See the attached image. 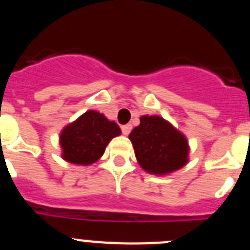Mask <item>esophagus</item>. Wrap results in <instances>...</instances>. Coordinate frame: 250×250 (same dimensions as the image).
<instances>
[{
  "label": "esophagus",
  "mask_w": 250,
  "mask_h": 250,
  "mask_svg": "<svg viewBox=\"0 0 250 250\" xmlns=\"http://www.w3.org/2000/svg\"><path fill=\"white\" fill-rule=\"evenodd\" d=\"M131 129H132V126L130 125V124H126V125H123V126H121V131H123L124 135H129L130 131H131Z\"/></svg>",
  "instance_id": "obj_1"
}]
</instances>
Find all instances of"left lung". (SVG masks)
Returning <instances> with one entry per match:
<instances>
[{
	"label": "left lung",
	"instance_id": "obj_1",
	"mask_svg": "<svg viewBox=\"0 0 250 250\" xmlns=\"http://www.w3.org/2000/svg\"><path fill=\"white\" fill-rule=\"evenodd\" d=\"M129 139L141 169L152 175L171 174L189 161L187 136L158 115H143Z\"/></svg>",
	"mask_w": 250,
	"mask_h": 250
}]
</instances>
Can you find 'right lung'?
<instances>
[{
  "mask_svg": "<svg viewBox=\"0 0 250 250\" xmlns=\"http://www.w3.org/2000/svg\"><path fill=\"white\" fill-rule=\"evenodd\" d=\"M120 134L115 121L96 110H87L60 132L61 158L81 167L94 164L104 155L110 141Z\"/></svg>",
  "mask_w": 250,
  "mask_h": 250,
  "instance_id": "1",
  "label": "right lung"
}]
</instances>
